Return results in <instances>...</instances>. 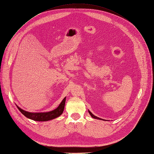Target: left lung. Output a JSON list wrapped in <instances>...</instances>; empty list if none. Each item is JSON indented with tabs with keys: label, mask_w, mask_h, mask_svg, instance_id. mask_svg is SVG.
I'll return each mask as SVG.
<instances>
[{
	"label": "left lung",
	"mask_w": 154,
	"mask_h": 154,
	"mask_svg": "<svg viewBox=\"0 0 154 154\" xmlns=\"http://www.w3.org/2000/svg\"><path fill=\"white\" fill-rule=\"evenodd\" d=\"M88 112H89V114H90V116H91V117L92 118H93V119H98V120H104V119H101V118H99V117H96V116H94L91 112L88 110ZM106 121H107V120H106ZM109 121V120H108Z\"/></svg>",
	"instance_id": "1"
}]
</instances>
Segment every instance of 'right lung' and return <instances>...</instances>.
<instances>
[{
    "mask_svg": "<svg viewBox=\"0 0 154 154\" xmlns=\"http://www.w3.org/2000/svg\"><path fill=\"white\" fill-rule=\"evenodd\" d=\"M66 102V97L61 102L60 104L58 106L57 108L55 109L46 112H29L26 111L17 105V107L19 109L21 112L27 118L29 119L33 120L34 121H38V122H45L53 120L54 119L60 117L63 112V110L64 109Z\"/></svg>",
    "mask_w": 154,
    "mask_h": 154,
    "instance_id": "obj_1",
    "label": "right lung"
}]
</instances>
